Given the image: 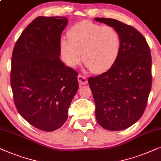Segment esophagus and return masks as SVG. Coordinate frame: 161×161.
I'll return each instance as SVG.
<instances>
[{
    "label": "esophagus",
    "mask_w": 161,
    "mask_h": 161,
    "mask_svg": "<svg viewBox=\"0 0 161 161\" xmlns=\"http://www.w3.org/2000/svg\"><path fill=\"white\" fill-rule=\"evenodd\" d=\"M78 81L80 85H87V79L85 76H82V75L79 74L78 76Z\"/></svg>",
    "instance_id": "obj_1"
}]
</instances>
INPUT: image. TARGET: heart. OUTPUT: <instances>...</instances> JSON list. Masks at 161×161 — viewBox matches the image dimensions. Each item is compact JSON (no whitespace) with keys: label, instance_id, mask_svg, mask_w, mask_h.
I'll return each mask as SVG.
<instances>
[{"label":"heart","instance_id":"b5f03b06","mask_svg":"<svg viewBox=\"0 0 161 161\" xmlns=\"http://www.w3.org/2000/svg\"><path fill=\"white\" fill-rule=\"evenodd\" d=\"M60 41L64 60L75 68L82 62L95 74L107 72L115 65L121 50V38L110 25L83 20L72 25Z\"/></svg>","mask_w":161,"mask_h":161}]
</instances>
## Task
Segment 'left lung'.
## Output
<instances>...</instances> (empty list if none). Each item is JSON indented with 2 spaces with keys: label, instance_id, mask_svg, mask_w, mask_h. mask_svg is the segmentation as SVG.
<instances>
[{
  "label": "left lung",
  "instance_id": "left-lung-1",
  "mask_svg": "<svg viewBox=\"0 0 161 161\" xmlns=\"http://www.w3.org/2000/svg\"><path fill=\"white\" fill-rule=\"evenodd\" d=\"M94 20L114 28L121 38L115 65L88 79L98 123L105 130L119 131L138 121L147 107L152 87L150 48L144 37L131 25L115 19Z\"/></svg>",
  "mask_w": 161,
  "mask_h": 161
}]
</instances>
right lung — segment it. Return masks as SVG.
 I'll return each mask as SVG.
<instances>
[{
	"label": "right lung",
	"instance_id": "add662e5",
	"mask_svg": "<svg viewBox=\"0 0 161 161\" xmlns=\"http://www.w3.org/2000/svg\"><path fill=\"white\" fill-rule=\"evenodd\" d=\"M65 17H37L14 45L11 86L21 116L46 132L60 128L78 91V73L59 59Z\"/></svg>",
	"mask_w": 161,
	"mask_h": 161
}]
</instances>
